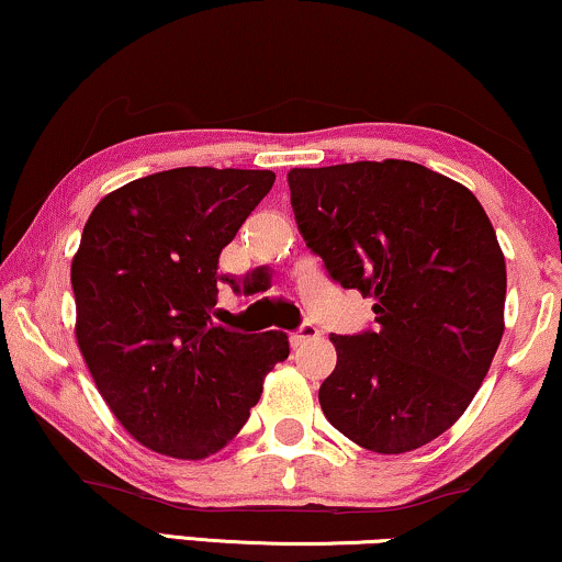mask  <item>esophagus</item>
Segmentation results:
<instances>
[{
	"label": "esophagus",
	"instance_id": "34e87169",
	"mask_svg": "<svg viewBox=\"0 0 562 562\" xmlns=\"http://www.w3.org/2000/svg\"><path fill=\"white\" fill-rule=\"evenodd\" d=\"M319 335H323V333H319V327H315V325H302V327H299V330L296 333H291V346H304V344H307V340H315V338H319Z\"/></svg>",
	"mask_w": 562,
	"mask_h": 562
}]
</instances>
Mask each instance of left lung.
Wrapping results in <instances>:
<instances>
[{
	"label": "left lung",
	"instance_id": "obj_1",
	"mask_svg": "<svg viewBox=\"0 0 562 562\" xmlns=\"http://www.w3.org/2000/svg\"><path fill=\"white\" fill-rule=\"evenodd\" d=\"M286 180L310 250L374 299L376 330L330 335L325 418L379 454L424 447L468 411L504 338L491 218L462 183L407 159L294 167Z\"/></svg>",
	"mask_w": 562,
	"mask_h": 562
}]
</instances>
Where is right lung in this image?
Instances as JSON below:
<instances>
[{
    "label": "right lung",
    "instance_id": "right-lung-1",
    "mask_svg": "<svg viewBox=\"0 0 562 562\" xmlns=\"http://www.w3.org/2000/svg\"><path fill=\"white\" fill-rule=\"evenodd\" d=\"M273 180L271 170L178 167L121 186L87 218L71 260L79 351L119 424L157 454L227 447L289 356L286 333L211 323L216 281H229L218 255Z\"/></svg>",
    "mask_w": 562,
    "mask_h": 562
}]
</instances>
